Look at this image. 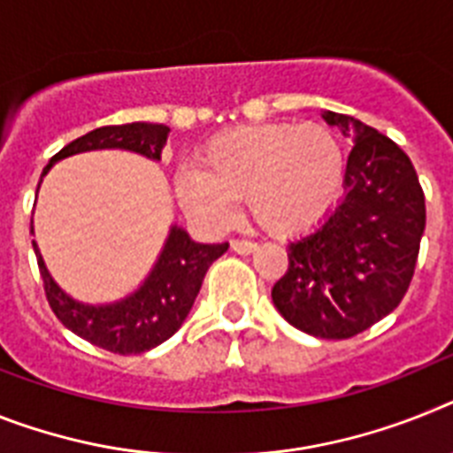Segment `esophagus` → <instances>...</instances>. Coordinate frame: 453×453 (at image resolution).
<instances>
[{"label":"esophagus","instance_id":"34e87169","mask_svg":"<svg viewBox=\"0 0 453 453\" xmlns=\"http://www.w3.org/2000/svg\"><path fill=\"white\" fill-rule=\"evenodd\" d=\"M230 246H233V250L239 253V256H249V253H253L257 249L256 242H249V239H233Z\"/></svg>","mask_w":453,"mask_h":453}]
</instances>
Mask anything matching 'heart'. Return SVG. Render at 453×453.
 <instances>
[{
  "mask_svg": "<svg viewBox=\"0 0 453 453\" xmlns=\"http://www.w3.org/2000/svg\"><path fill=\"white\" fill-rule=\"evenodd\" d=\"M343 188V151L322 124H253L219 133L177 180L181 207L209 226L233 216L234 197L276 237H295L325 219Z\"/></svg>",
  "mask_w": 453,
  "mask_h": 453,
  "instance_id": "b5f03b06",
  "label": "heart"
}]
</instances>
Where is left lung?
<instances>
[{"label": "left lung", "mask_w": 453, "mask_h": 453, "mask_svg": "<svg viewBox=\"0 0 453 453\" xmlns=\"http://www.w3.org/2000/svg\"><path fill=\"white\" fill-rule=\"evenodd\" d=\"M326 124L355 140L345 196L315 233L288 246L272 290L285 320L318 338H352L396 309L417 267L426 204L412 161L394 140L341 112Z\"/></svg>", "instance_id": "obj_1"}]
</instances>
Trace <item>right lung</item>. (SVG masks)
I'll return each instance as SVG.
<instances>
[{
  "instance_id": "obj_1",
  "label": "right lung",
  "mask_w": 453,
  "mask_h": 453,
  "mask_svg": "<svg viewBox=\"0 0 453 453\" xmlns=\"http://www.w3.org/2000/svg\"><path fill=\"white\" fill-rule=\"evenodd\" d=\"M168 127L147 121L94 128L57 151L43 168V174L59 158L91 150H131L158 161L168 142ZM32 244L36 250V242ZM226 250L227 244H196L184 230L173 227L168 244L150 279L144 280L135 295L110 306H85L66 297L50 279L39 250L36 260L43 279L45 299L64 326L89 341L91 345L115 355H140L168 341L180 329L200 292L209 265Z\"/></svg>"
}]
</instances>
